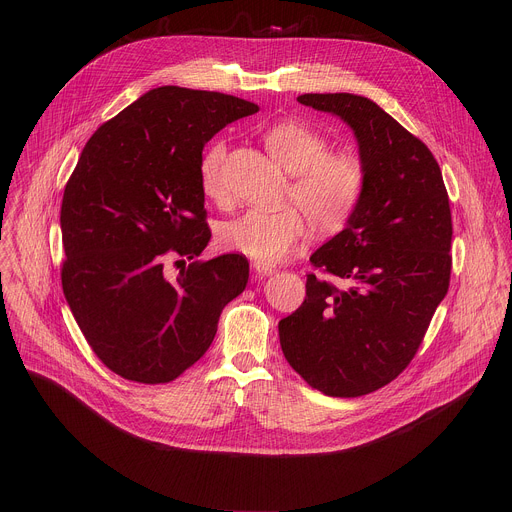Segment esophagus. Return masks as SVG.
Listing matches in <instances>:
<instances>
[{
	"label": "esophagus",
	"mask_w": 512,
	"mask_h": 512,
	"mask_svg": "<svg viewBox=\"0 0 512 512\" xmlns=\"http://www.w3.org/2000/svg\"><path fill=\"white\" fill-rule=\"evenodd\" d=\"M253 269H255V273H257L259 277H265V275H271V273H275V267H273V265H267V263H259V261H255V263H253Z\"/></svg>",
	"instance_id": "obj_1"
}]
</instances>
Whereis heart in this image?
<instances>
[{
  "label": "heart",
  "mask_w": 512,
  "mask_h": 512,
  "mask_svg": "<svg viewBox=\"0 0 512 512\" xmlns=\"http://www.w3.org/2000/svg\"><path fill=\"white\" fill-rule=\"evenodd\" d=\"M267 152L291 176L285 206L275 212L247 210L223 223L216 241L225 251L241 253L259 263H279L306 239L308 223L320 235L342 231L360 204L367 186L364 164L346 152H328L324 133L302 121H279L263 131ZM227 148L210 143L200 158V188L206 198L227 196L223 166Z\"/></svg>",
  "instance_id": "obj_1"
}]
</instances>
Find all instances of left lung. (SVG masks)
I'll return each mask as SVG.
<instances>
[{"instance_id": "1", "label": "left lung", "mask_w": 512, "mask_h": 512, "mask_svg": "<svg viewBox=\"0 0 512 512\" xmlns=\"http://www.w3.org/2000/svg\"><path fill=\"white\" fill-rule=\"evenodd\" d=\"M306 107L338 115L356 135L367 186L346 229L310 263L306 300L279 322L285 360L312 389L360 397L413 360L452 273V212L427 145L367 97L308 93Z\"/></svg>"}]
</instances>
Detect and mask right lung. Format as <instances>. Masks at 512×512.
I'll use <instances>...</instances> for the list:
<instances>
[{
	"instance_id": "add662e5",
	"label": "right lung",
	"mask_w": 512,
	"mask_h": 512,
	"mask_svg": "<svg viewBox=\"0 0 512 512\" xmlns=\"http://www.w3.org/2000/svg\"><path fill=\"white\" fill-rule=\"evenodd\" d=\"M251 101L158 87L103 123L66 182L62 291L81 332L115 375L160 385L208 350L223 308L249 279L245 255L192 261L168 277L170 255L194 259L210 241L200 158Z\"/></svg>"
}]
</instances>
